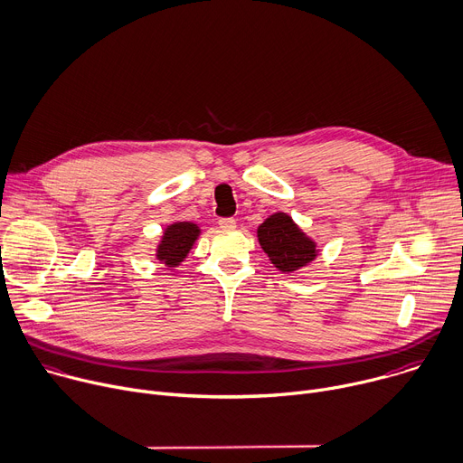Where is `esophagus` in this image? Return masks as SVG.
<instances>
[{
    "label": "esophagus",
    "instance_id": "obj_1",
    "mask_svg": "<svg viewBox=\"0 0 463 463\" xmlns=\"http://www.w3.org/2000/svg\"><path fill=\"white\" fill-rule=\"evenodd\" d=\"M235 224H237V221H235L233 217H222V219H219V226H221L222 230H233Z\"/></svg>",
    "mask_w": 463,
    "mask_h": 463
}]
</instances>
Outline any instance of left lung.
<instances>
[{"mask_svg":"<svg viewBox=\"0 0 463 463\" xmlns=\"http://www.w3.org/2000/svg\"><path fill=\"white\" fill-rule=\"evenodd\" d=\"M259 242L275 268L296 271L316 257V244L294 224L287 213L268 217L257 230Z\"/></svg>","mask_w":463,"mask_h":463,"instance_id":"8db88e82","label":"left lung"}]
</instances>
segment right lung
Masks as SVG:
<instances>
[{"mask_svg":"<svg viewBox=\"0 0 463 463\" xmlns=\"http://www.w3.org/2000/svg\"><path fill=\"white\" fill-rule=\"evenodd\" d=\"M199 226L194 222H175L165 228L162 242L156 250V259L167 266L180 264L190 253L195 239L199 237Z\"/></svg>","mask_w":463,"mask_h":463,"instance_id":"1","label":"right lung"}]
</instances>
